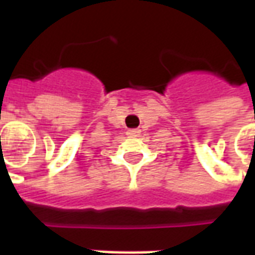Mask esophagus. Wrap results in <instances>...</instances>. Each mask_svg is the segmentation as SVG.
<instances>
[{"instance_id":"obj_1","label":"esophagus","mask_w":255,"mask_h":255,"mask_svg":"<svg viewBox=\"0 0 255 255\" xmlns=\"http://www.w3.org/2000/svg\"><path fill=\"white\" fill-rule=\"evenodd\" d=\"M128 135L129 136H138L139 133H140V129H138V128H133V129H128Z\"/></svg>"}]
</instances>
